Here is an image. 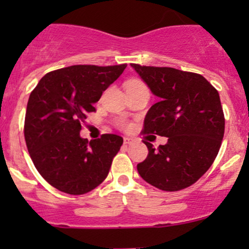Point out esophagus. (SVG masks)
I'll list each match as a JSON object with an SVG mask.
<instances>
[{"label":"esophagus","instance_id":"34e87169","mask_svg":"<svg viewBox=\"0 0 249 249\" xmlns=\"http://www.w3.org/2000/svg\"><path fill=\"white\" fill-rule=\"evenodd\" d=\"M136 142V140L131 139V137H124V143L125 144H132V143Z\"/></svg>","mask_w":249,"mask_h":249}]
</instances>
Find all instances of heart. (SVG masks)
<instances>
[{
    "mask_svg": "<svg viewBox=\"0 0 249 249\" xmlns=\"http://www.w3.org/2000/svg\"><path fill=\"white\" fill-rule=\"evenodd\" d=\"M139 85H143V83L140 80H130L126 87H139Z\"/></svg>",
    "mask_w": 249,
    "mask_h": 249,
    "instance_id": "obj_1",
    "label": "heart"
}]
</instances>
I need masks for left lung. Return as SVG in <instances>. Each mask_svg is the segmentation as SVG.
Instances as JSON below:
<instances>
[{"instance_id":"1","label":"left lung","mask_w":249,"mask_h":249,"mask_svg":"<svg viewBox=\"0 0 249 249\" xmlns=\"http://www.w3.org/2000/svg\"><path fill=\"white\" fill-rule=\"evenodd\" d=\"M131 67L159 97L145 114L143 134L167 137L158 149L144 142L149 153L137 171L165 192L190 187L210 169L222 144L225 119L219 94L201 74L172 67Z\"/></svg>"}]
</instances>
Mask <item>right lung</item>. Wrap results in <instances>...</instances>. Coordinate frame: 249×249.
<instances>
[{
	"instance_id": "1",
	"label": "right lung",
	"mask_w": 249,
	"mask_h": 249,
	"mask_svg": "<svg viewBox=\"0 0 249 249\" xmlns=\"http://www.w3.org/2000/svg\"><path fill=\"white\" fill-rule=\"evenodd\" d=\"M126 64L74 65L47 73L31 92L25 115L27 150L42 177L60 192L82 195L108 175L123 137L82 139V123Z\"/></svg>"
}]
</instances>
